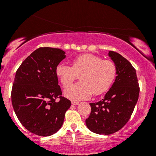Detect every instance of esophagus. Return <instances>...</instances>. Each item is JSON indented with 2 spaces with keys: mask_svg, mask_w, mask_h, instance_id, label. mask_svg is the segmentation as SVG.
<instances>
[{
  "mask_svg": "<svg viewBox=\"0 0 156 156\" xmlns=\"http://www.w3.org/2000/svg\"><path fill=\"white\" fill-rule=\"evenodd\" d=\"M71 103H72L73 105H78V104H79V103H78V102H76V101H72V102H71Z\"/></svg>",
  "mask_w": 156,
  "mask_h": 156,
  "instance_id": "1",
  "label": "esophagus"
}]
</instances>
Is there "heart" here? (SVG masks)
<instances>
[{
  "label": "heart",
  "mask_w": 156,
  "mask_h": 156,
  "mask_svg": "<svg viewBox=\"0 0 156 156\" xmlns=\"http://www.w3.org/2000/svg\"><path fill=\"white\" fill-rule=\"evenodd\" d=\"M55 73L64 88L81 76L80 82L64 91L67 98L80 101L89 99L92 94L100 95L106 92L115 80L117 68L112 60L103 59L92 53H84L73 60L72 67L58 64Z\"/></svg>",
  "instance_id": "1"
}]
</instances>
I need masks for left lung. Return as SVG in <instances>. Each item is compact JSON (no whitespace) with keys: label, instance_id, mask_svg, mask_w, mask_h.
<instances>
[{"label":"left lung","instance_id":"left-lung-1","mask_svg":"<svg viewBox=\"0 0 156 156\" xmlns=\"http://www.w3.org/2000/svg\"><path fill=\"white\" fill-rule=\"evenodd\" d=\"M117 68V77L103 99L89 103L91 113L86 125L91 131L109 135L125 126L132 115L139 94L136 69L122 55L109 51Z\"/></svg>","mask_w":156,"mask_h":156}]
</instances>
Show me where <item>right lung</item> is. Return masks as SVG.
Listing matches in <instances>:
<instances>
[{
    "label": "right lung",
    "mask_w": 156,
    "mask_h": 156,
    "mask_svg": "<svg viewBox=\"0 0 156 156\" xmlns=\"http://www.w3.org/2000/svg\"><path fill=\"white\" fill-rule=\"evenodd\" d=\"M64 54L58 48H39L16 72L11 94L13 108L21 124L36 135L48 136L56 133L71 105L70 101L62 96L55 73Z\"/></svg>",
    "instance_id": "add662e5"
}]
</instances>
